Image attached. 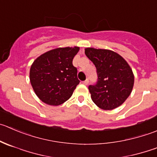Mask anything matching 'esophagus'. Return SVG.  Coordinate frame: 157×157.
<instances>
[{
    "label": "esophagus",
    "mask_w": 157,
    "mask_h": 157,
    "mask_svg": "<svg viewBox=\"0 0 157 157\" xmlns=\"http://www.w3.org/2000/svg\"><path fill=\"white\" fill-rule=\"evenodd\" d=\"M88 83H89V80H88V79H86V80L83 81V84H85V85H87Z\"/></svg>",
    "instance_id": "obj_1"
}]
</instances>
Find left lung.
<instances>
[{"mask_svg":"<svg viewBox=\"0 0 157 157\" xmlns=\"http://www.w3.org/2000/svg\"><path fill=\"white\" fill-rule=\"evenodd\" d=\"M97 69V81L88 86L94 103L106 110L121 106L131 94L134 76L127 62L109 50L85 49Z\"/></svg>","mask_w":157,"mask_h":157,"instance_id":"1","label":"left lung"}]
</instances>
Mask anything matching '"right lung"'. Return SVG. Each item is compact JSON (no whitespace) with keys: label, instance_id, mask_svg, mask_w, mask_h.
Segmentation results:
<instances>
[{"label":"right lung","instance_id":"obj_1","mask_svg":"<svg viewBox=\"0 0 157 157\" xmlns=\"http://www.w3.org/2000/svg\"><path fill=\"white\" fill-rule=\"evenodd\" d=\"M78 47L57 48L37 57L31 65L30 80L40 100L51 106L62 104L72 96L80 80L73 59Z\"/></svg>","mask_w":157,"mask_h":157}]
</instances>
